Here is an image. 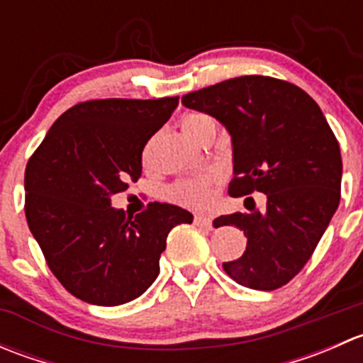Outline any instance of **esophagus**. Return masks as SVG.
Masks as SVG:
<instances>
[{"label":"esophagus","instance_id":"34e87169","mask_svg":"<svg viewBox=\"0 0 363 363\" xmlns=\"http://www.w3.org/2000/svg\"><path fill=\"white\" fill-rule=\"evenodd\" d=\"M195 225H200V226H208V228H211V226H212V219L208 218V216L196 214V216H195Z\"/></svg>","mask_w":363,"mask_h":363}]
</instances>
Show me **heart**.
Segmentation results:
<instances>
[{"instance_id":"1","label":"heart","mask_w":363,"mask_h":363,"mask_svg":"<svg viewBox=\"0 0 363 363\" xmlns=\"http://www.w3.org/2000/svg\"><path fill=\"white\" fill-rule=\"evenodd\" d=\"M211 117L202 116V113H189L182 119V131L188 135L191 140H195V135L199 131L200 124L208 121ZM223 177L221 168H207V170L199 172V174L186 175V177L177 179L164 189V196L170 202L186 207H203L211 202L212 186Z\"/></svg>"}]
</instances>
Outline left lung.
Segmentation results:
<instances>
[{
	"label": "left lung",
	"instance_id": "left-lung-1",
	"mask_svg": "<svg viewBox=\"0 0 363 363\" xmlns=\"http://www.w3.org/2000/svg\"><path fill=\"white\" fill-rule=\"evenodd\" d=\"M184 107L216 117L233 145L230 196L247 211L214 226L244 230V255L225 272L252 290L284 286L303 269L340 200L339 142L316 101L286 80L244 75L182 96ZM264 193L258 209L250 193Z\"/></svg>",
	"mask_w": 363,
	"mask_h": 363
}]
</instances>
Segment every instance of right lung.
<instances>
[{
    "label": "right lung",
    "mask_w": 363,
    "mask_h": 363,
    "mask_svg": "<svg viewBox=\"0 0 363 363\" xmlns=\"http://www.w3.org/2000/svg\"><path fill=\"white\" fill-rule=\"evenodd\" d=\"M179 96L89 100L57 117L26 164L24 212L49 269L77 298L121 306L140 296L160 274L174 226L193 214L149 203L133 216L111 196L142 175V151L170 119Z\"/></svg>",
    "instance_id": "add662e5"
}]
</instances>
